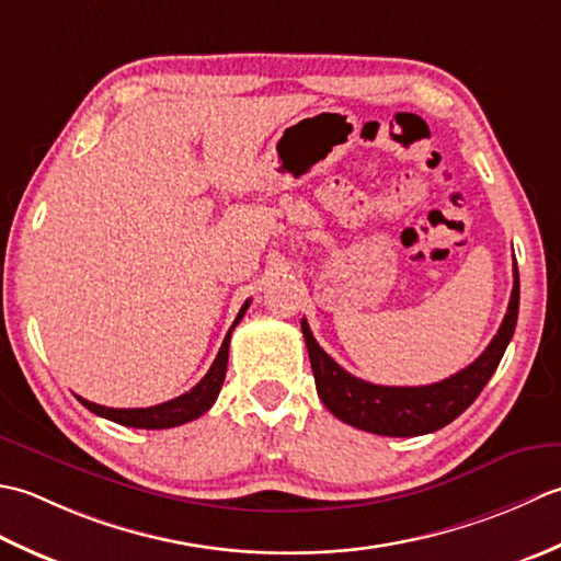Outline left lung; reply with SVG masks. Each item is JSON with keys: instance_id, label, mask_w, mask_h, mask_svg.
Segmentation results:
<instances>
[{"instance_id": "1", "label": "left lung", "mask_w": 561, "mask_h": 561, "mask_svg": "<svg viewBox=\"0 0 561 561\" xmlns=\"http://www.w3.org/2000/svg\"><path fill=\"white\" fill-rule=\"evenodd\" d=\"M518 302L520 280L518 266H513L508 310L486 351L474 363L467 365L465 370L450 375L448 380L424 387H385L353 377L317 344L310 327L302 319V336L307 353H310L317 394L331 414L344 421V424L377 433V436H424V433L448 426L474 402L489 382V377L499 368L513 331H516Z\"/></svg>"}]
</instances>
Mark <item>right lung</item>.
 I'll list each match as a JSON object with an SVG mask.
<instances>
[{
  "label": "right lung",
  "mask_w": 561,
  "mask_h": 561,
  "mask_svg": "<svg viewBox=\"0 0 561 561\" xmlns=\"http://www.w3.org/2000/svg\"><path fill=\"white\" fill-rule=\"evenodd\" d=\"M251 300H247L242 305V310H239L234 324L227 331V336L222 341L220 351H217V358L213 360L210 370L205 373L203 380L193 387L191 392L181 394L176 399H169L164 404H157V407H147V409H111V407H101L89 402V399L77 397L79 402H82L89 411H94L96 416H104L108 421H116L121 426H130V428H171V426H181V424H188V421L203 416L205 411H208L217 394H220V387L225 382V373H227V356H230V336H232V329L239 324V319L244 317L247 307Z\"/></svg>",
  "instance_id": "1"
}]
</instances>
